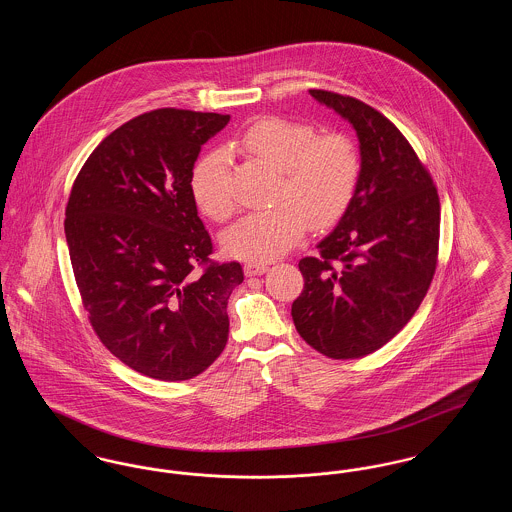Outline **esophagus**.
<instances>
[{
    "label": "esophagus",
    "mask_w": 512,
    "mask_h": 512,
    "mask_svg": "<svg viewBox=\"0 0 512 512\" xmlns=\"http://www.w3.org/2000/svg\"><path fill=\"white\" fill-rule=\"evenodd\" d=\"M268 267L265 263H247L244 267V272L247 276H257V274H265Z\"/></svg>",
    "instance_id": "34e87169"
}]
</instances>
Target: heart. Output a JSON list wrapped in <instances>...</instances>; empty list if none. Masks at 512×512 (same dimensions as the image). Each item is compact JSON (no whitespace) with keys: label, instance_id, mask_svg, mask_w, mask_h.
Masks as SVG:
<instances>
[{"label":"heart","instance_id":"obj_1","mask_svg":"<svg viewBox=\"0 0 512 512\" xmlns=\"http://www.w3.org/2000/svg\"><path fill=\"white\" fill-rule=\"evenodd\" d=\"M238 146L276 171L270 209L245 215L222 234L230 257L272 261L303 238L307 224L328 228L347 211L361 178V153L340 134H317L309 122L263 117L251 122ZM224 151L205 153L192 172V194L209 219L232 217L236 205L228 192Z\"/></svg>","mask_w":512,"mask_h":512}]
</instances>
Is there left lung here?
I'll use <instances>...</instances> for the list:
<instances>
[{
    "label": "left lung",
    "mask_w": 512,
    "mask_h": 512,
    "mask_svg": "<svg viewBox=\"0 0 512 512\" xmlns=\"http://www.w3.org/2000/svg\"><path fill=\"white\" fill-rule=\"evenodd\" d=\"M359 138L361 178L338 226L299 261V336L330 359L374 353L413 318L438 265L439 197L393 122L359 99L309 90Z\"/></svg>",
    "instance_id": "1"
}]
</instances>
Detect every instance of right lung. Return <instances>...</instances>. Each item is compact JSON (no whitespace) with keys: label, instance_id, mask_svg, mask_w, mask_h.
I'll return each instance as SVG.
<instances>
[{"label":"right lung","instance_id":"1","mask_svg":"<svg viewBox=\"0 0 512 512\" xmlns=\"http://www.w3.org/2000/svg\"><path fill=\"white\" fill-rule=\"evenodd\" d=\"M228 121L157 109L124 122L69 195L65 236L90 324L119 361L155 380L194 378L228 341L226 305L244 270L211 263L192 194L201 146Z\"/></svg>","mask_w":512,"mask_h":512}]
</instances>
